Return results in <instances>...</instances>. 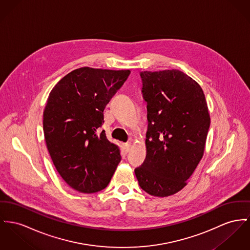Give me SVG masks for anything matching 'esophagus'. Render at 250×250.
Returning <instances> with one entry per match:
<instances>
[{
  "mask_svg": "<svg viewBox=\"0 0 250 250\" xmlns=\"http://www.w3.org/2000/svg\"><path fill=\"white\" fill-rule=\"evenodd\" d=\"M123 149H124V150H125L126 152H128L129 150H131V144H130V143H125V144L123 145Z\"/></svg>",
  "mask_w": 250,
  "mask_h": 250,
  "instance_id": "obj_1",
  "label": "esophagus"
}]
</instances>
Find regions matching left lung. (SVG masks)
Listing matches in <instances>:
<instances>
[{
	"label": "left lung",
	"instance_id": "1",
	"mask_svg": "<svg viewBox=\"0 0 250 250\" xmlns=\"http://www.w3.org/2000/svg\"><path fill=\"white\" fill-rule=\"evenodd\" d=\"M147 102V155L134 169L140 188L152 196L175 194L203 157L210 125L199 84L172 69L140 73Z\"/></svg>",
	"mask_w": 250,
	"mask_h": 250
}]
</instances>
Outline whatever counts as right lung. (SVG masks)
Masks as SVG:
<instances>
[{
	"instance_id": "1",
	"label": "right lung",
	"mask_w": 250,
	"mask_h": 250,
	"mask_svg": "<svg viewBox=\"0 0 250 250\" xmlns=\"http://www.w3.org/2000/svg\"><path fill=\"white\" fill-rule=\"evenodd\" d=\"M130 70L82 67L63 77L43 112L46 146L58 172L72 188L94 193L110 183L121 160L105 131L103 111Z\"/></svg>"
}]
</instances>
